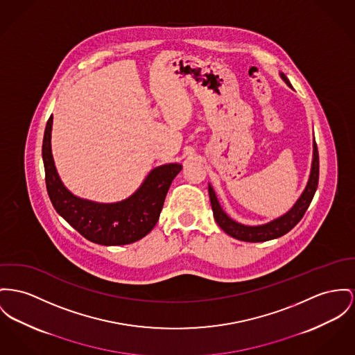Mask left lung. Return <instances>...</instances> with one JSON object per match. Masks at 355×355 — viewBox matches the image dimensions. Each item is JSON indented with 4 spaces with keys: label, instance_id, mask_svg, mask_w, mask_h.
Listing matches in <instances>:
<instances>
[{
    "label": "left lung",
    "instance_id": "left-lung-1",
    "mask_svg": "<svg viewBox=\"0 0 355 355\" xmlns=\"http://www.w3.org/2000/svg\"><path fill=\"white\" fill-rule=\"evenodd\" d=\"M280 78L284 82L292 89V85L286 75L284 72L279 73ZM312 163H311V171H309V178H308L307 186L303 189L302 195L299 199L295 202V205L279 218H275L266 223L262 225H256V226H249V225H242L232 219L227 214L223 211V209L219 205V200L216 198V193L214 191L213 186L209 184V195H210V202L213 207L214 218L219 227L229 236L245 241V242H263V241H270L275 238L286 234L291 232L303 218V215L307 211L312 198L318 189V182H319V153H318V146L315 142H312Z\"/></svg>",
    "mask_w": 355,
    "mask_h": 355
}]
</instances>
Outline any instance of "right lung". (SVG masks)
Returning <instances> with one entry per match:
<instances>
[{
	"instance_id": "right-lung-1",
	"label": "right lung",
	"mask_w": 355,
	"mask_h": 355,
	"mask_svg": "<svg viewBox=\"0 0 355 355\" xmlns=\"http://www.w3.org/2000/svg\"><path fill=\"white\" fill-rule=\"evenodd\" d=\"M52 119H48L43 139V163L48 195L53 209L86 239L105 245H128L141 239L156 226L172 180L182 164L169 163L153 168L141 186L129 198L114 203H98L73 195L67 189L53 162L51 149Z\"/></svg>"
}]
</instances>
